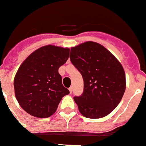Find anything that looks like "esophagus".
Segmentation results:
<instances>
[{
  "label": "esophagus",
  "instance_id": "esophagus-1",
  "mask_svg": "<svg viewBox=\"0 0 146 146\" xmlns=\"http://www.w3.org/2000/svg\"><path fill=\"white\" fill-rule=\"evenodd\" d=\"M69 91H70V93L72 94V92H73V87L70 86V88H69Z\"/></svg>",
  "mask_w": 146,
  "mask_h": 146
}]
</instances>
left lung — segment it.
I'll return each instance as SVG.
<instances>
[{"instance_id":"1","label":"left lung","mask_w":146,"mask_h":146,"mask_svg":"<svg viewBox=\"0 0 146 146\" xmlns=\"http://www.w3.org/2000/svg\"><path fill=\"white\" fill-rule=\"evenodd\" d=\"M70 59L84 79V92L73 97L80 112L91 119L108 115L125 93L122 65L104 46L91 41L72 47Z\"/></svg>"}]
</instances>
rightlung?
<instances>
[{"mask_svg":"<svg viewBox=\"0 0 146 146\" xmlns=\"http://www.w3.org/2000/svg\"><path fill=\"white\" fill-rule=\"evenodd\" d=\"M70 49L46 45L29 54L14 78L15 96L21 108L39 118L52 115L62 98L70 93L58 73L69 58Z\"/></svg>","mask_w":146,"mask_h":146,"instance_id":"right-lung-1","label":"right lung"}]
</instances>
